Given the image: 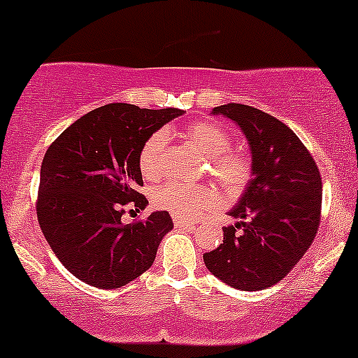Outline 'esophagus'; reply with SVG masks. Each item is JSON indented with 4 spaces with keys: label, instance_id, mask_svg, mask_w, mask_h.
<instances>
[{
    "label": "esophagus",
    "instance_id": "1",
    "mask_svg": "<svg viewBox=\"0 0 358 358\" xmlns=\"http://www.w3.org/2000/svg\"><path fill=\"white\" fill-rule=\"evenodd\" d=\"M174 227L176 228H192L194 227V223L189 222V220H184V218H179V216H174Z\"/></svg>",
    "mask_w": 358,
    "mask_h": 358
}]
</instances>
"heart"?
Returning a JSON list of instances; mask_svg holds the SVG:
<instances>
[{"label":"heart","mask_w":358,"mask_h":358,"mask_svg":"<svg viewBox=\"0 0 358 358\" xmlns=\"http://www.w3.org/2000/svg\"><path fill=\"white\" fill-rule=\"evenodd\" d=\"M186 138L201 155L210 159L213 176H216L227 187L238 189L248 178V162L238 154H227L231 147V136L223 127L210 122H199L186 130ZM167 136L155 131L143 143L138 155V166L145 178H157L160 174V159L166 147ZM155 206L171 211L180 218H199L220 204V194L208 186H192L179 180H167L152 192Z\"/></svg>","instance_id":"heart-1"}]
</instances>
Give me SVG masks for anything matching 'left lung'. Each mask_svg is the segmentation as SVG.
Returning a JSON list of instances; mask_svg holds the SVG:
<instances>
[{"label": "left lung", "mask_w": 358, "mask_h": 358, "mask_svg": "<svg viewBox=\"0 0 358 358\" xmlns=\"http://www.w3.org/2000/svg\"><path fill=\"white\" fill-rule=\"evenodd\" d=\"M211 115L230 118L252 154L247 187L228 215L223 243L203 255L213 275L242 291L282 280L315 240L321 215V176L291 128L247 104L228 103Z\"/></svg>", "instance_id": "left-lung-1"}]
</instances>
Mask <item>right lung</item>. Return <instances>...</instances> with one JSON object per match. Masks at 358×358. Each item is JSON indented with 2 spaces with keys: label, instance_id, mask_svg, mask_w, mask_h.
Instances as JSON below:
<instances>
[{
  "label": "right lung",
  "instance_id": "right-lung-1",
  "mask_svg": "<svg viewBox=\"0 0 358 358\" xmlns=\"http://www.w3.org/2000/svg\"><path fill=\"white\" fill-rule=\"evenodd\" d=\"M178 108L147 110L111 103L81 116L49 147L40 167L38 224L62 266L83 282L118 289L152 267L167 211L125 224L123 208L143 210L138 155L159 128L182 115Z\"/></svg>",
  "mask_w": 358,
  "mask_h": 358
}]
</instances>
